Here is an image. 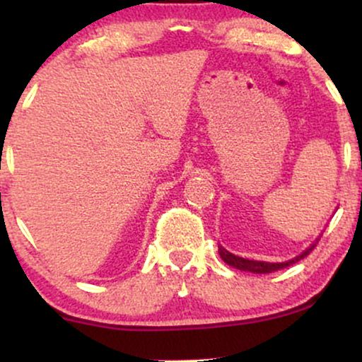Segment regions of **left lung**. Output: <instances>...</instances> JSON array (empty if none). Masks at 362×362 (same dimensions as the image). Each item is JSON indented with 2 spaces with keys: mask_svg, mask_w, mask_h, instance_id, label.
Wrapping results in <instances>:
<instances>
[{
  "mask_svg": "<svg viewBox=\"0 0 362 362\" xmlns=\"http://www.w3.org/2000/svg\"><path fill=\"white\" fill-rule=\"evenodd\" d=\"M317 243L318 242H315L310 248H306V250L303 252L301 255H298L296 259H293V260H289V262H281V264H271V262H260V260L243 259V257L233 255V253H231V252H228L226 248L221 247V245H219V255H221V259L226 262L228 265H231V267H235V269H240V271H247V272H253V274H271V272L279 271V269L289 267V265L296 264L298 260L305 259V257L308 255V253L313 250L315 247H317Z\"/></svg>",
  "mask_w": 362,
  "mask_h": 362,
  "instance_id": "obj_1",
  "label": "left lung"
}]
</instances>
